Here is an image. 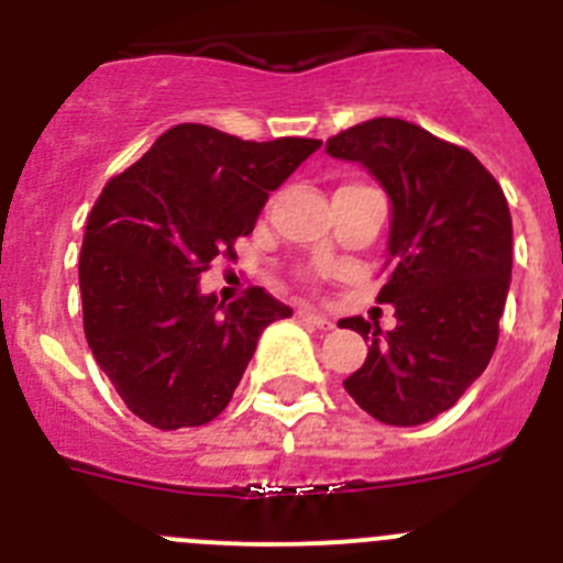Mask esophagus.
Returning a JSON list of instances; mask_svg holds the SVG:
<instances>
[{"label": "esophagus", "instance_id": "1", "mask_svg": "<svg viewBox=\"0 0 563 563\" xmlns=\"http://www.w3.org/2000/svg\"><path fill=\"white\" fill-rule=\"evenodd\" d=\"M298 321H305V324L310 327H318V330H330L332 321L327 316H321V312L316 310H298Z\"/></svg>", "mask_w": 563, "mask_h": 563}]
</instances>
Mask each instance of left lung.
<instances>
[{"label": "left lung", "mask_w": 563, "mask_h": 563, "mask_svg": "<svg viewBox=\"0 0 563 563\" xmlns=\"http://www.w3.org/2000/svg\"><path fill=\"white\" fill-rule=\"evenodd\" d=\"M327 154L363 163L391 200L377 301L395 305L397 327L338 321L372 343L343 389L386 426H420L460 400L499 341L514 267L505 191L467 148L400 118L332 134Z\"/></svg>", "instance_id": "left-lung-1"}]
</instances>
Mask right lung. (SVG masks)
Returning <instances> with one entry per match:
<instances>
[{
  "label": "right lung",
  "instance_id": "obj_1",
  "mask_svg": "<svg viewBox=\"0 0 563 563\" xmlns=\"http://www.w3.org/2000/svg\"><path fill=\"white\" fill-rule=\"evenodd\" d=\"M318 146L180 123L103 186L78 258L84 335L134 417L161 431L211 422L262 330L292 316L265 287L220 305L197 278L213 258H236L267 194Z\"/></svg>",
  "mask_w": 563,
  "mask_h": 563
}]
</instances>
